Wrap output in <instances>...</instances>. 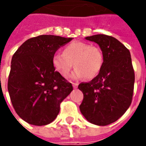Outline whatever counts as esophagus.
<instances>
[{
	"label": "esophagus",
	"instance_id": "34e87169",
	"mask_svg": "<svg viewBox=\"0 0 146 146\" xmlns=\"http://www.w3.org/2000/svg\"><path fill=\"white\" fill-rule=\"evenodd\" d=\"M73 88H77V87H78V84H77V83H73Z\"/></svg>",
	"mask_w": 146,
	"mask_h": 146
}]
</instances>
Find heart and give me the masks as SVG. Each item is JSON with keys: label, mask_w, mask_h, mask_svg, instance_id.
Listing matches in <instances>:
<instances>
[{"label": "heart", "mask_w": 146, "mask_h": 146, "mask_svg": "<svg viewBox=\"0 0 146 146\" xmlns=\"http://www.w3.org/2000/svg\"><path fill=\"white\" fill-rule=\"evenodd\" d=\"M104 62L103 53L99 48L84 42H73L64 48L62 52H56L52 58L53 66L63 77H67L73 68V79L94 78L98 74Z\"/></svg>", "instance_id": "heart-1"}]
</instances>
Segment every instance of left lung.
I'll list each match as a JSON object with an SVG mask.
<instances>
[{
	"label": "left lung",
	"mask_w": 146,
	"mask_h": 146,
	"mask_svg": "<svg viewBox=\"0 0 146 146\" xmlns=\"http://www.w3.org/2000/svg\"><path fill=\"white\" fill-rule=\"evenodd\" d=\"M85 39L98 44L104 62L98 76L78 86L84 94L80 110L88 121L106 126L121 117L131 103L135 72L131 53L111 36L97 34Z\"/></svg>",
	"instance_id": "obj_1"
}]
</instances>
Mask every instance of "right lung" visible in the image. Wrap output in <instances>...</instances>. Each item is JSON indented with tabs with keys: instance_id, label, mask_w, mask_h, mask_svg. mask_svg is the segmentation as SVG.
Segmentation results:
<instances>
[{
	"instance_id": "right-lung-1",
	"label": "right lung",
	"mask_w": 146,
	"mask_h": 146,
	"mask_svg": "<svg viewBox=\"0 0 146 146\" xmlns=\"http://www.w3.org/2000/svg\"><path fill=\"white\" fill-rule=\"evenodd\" d=\"M73 38L40 35L27 40L12 56L8 90L15 112L30 124L47 125L73 86L55 71L52 58Z\"/></svg>"
}]
</instances>
